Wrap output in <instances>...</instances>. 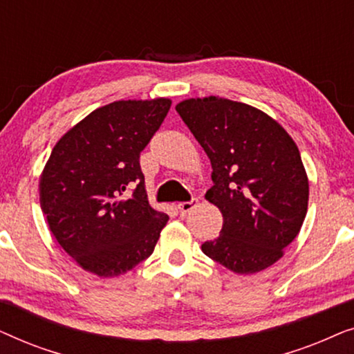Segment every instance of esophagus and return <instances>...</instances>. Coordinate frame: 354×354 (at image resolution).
Masks as SVG:
<instances>
[{"instance_id": "esophagus-1", "label": "esophagus", "mask_w": 354, "mask_h": 354, "mask_svg": "<svg viewBox=\"0 0 354 354\" xmlns=\"http://www.w3.org/2000/svg\"><path fill=\"white\" fill-rule=\"evenodd\" d=\"M196 205H198V200H196V198H193V200H190V201L178 203L177 207H178V211L182 212V214H188V212H192L193 209H195Z\"/></svg>"}]
</instances>
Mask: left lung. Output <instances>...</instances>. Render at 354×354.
Returning <instances> with one entry per match:
<instances>
[{"instance_id": "obj_1", "label": "left lung", "mask_w": 354, "mask_h": 354, "mask_svg": "<svg viewBox=\"0 0 354 354\" xmlns=\"http://www.w3.org/2000/svg\"><path fill=\"white\" fill-rule=\"evenodd\" d=\"M211 161L205 198L222 212L221 235L203 253L235 274H256L283 256L306 217L309 182L299 149L277 120L219 96L176 106Z\"/></svg>"}]
</instances>
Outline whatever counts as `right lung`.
Returning <instances> with one entry per match:
<instances>
[{
	"label": "right lung",
	"mask_w": 354,
	"mask_h": 354,
	"mask_svg": "<svg viewBox=\"0 0 354 354\" xmlns=\"http://www.w3.org/2000/svg\"><path fill=\"white\" fill-rule=\"evenodd\" d=\"M171 104L169 98L114 101L53 148L40 177V206L57 243L86 272L118 277L153 253L169 216L148 203L140 153Z\"/></svg>",
	"instance_id": "add662e5"
}]
</instances>
